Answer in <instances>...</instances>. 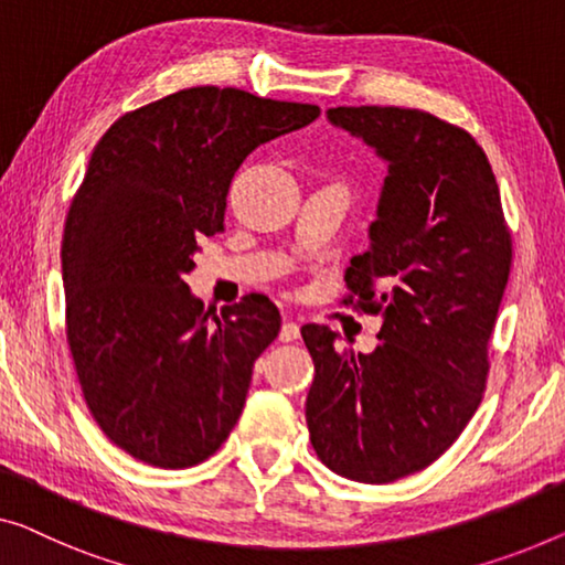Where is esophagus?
Instances as JSON below:
<instances>
[{
  "instance_id": "1",
  "label": "esophagus",
  "mask_w": 565,
  "mask_h": 565,
  "mask_svg": "<svg viewBox=\"0 0 565 565\" xmlns=\"http://www.w3.org/2000/svg\"><path fill=\"white\" fill-rule=\"evenodd\" d=\"M299 337V324L291 322V319H284L281 324V332H279V340L281 342H294Z\"/></svg>"
}]
</instances>
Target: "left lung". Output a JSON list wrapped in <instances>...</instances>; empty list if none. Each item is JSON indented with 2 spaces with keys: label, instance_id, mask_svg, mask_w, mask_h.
Instances as JSON below:
<instances>
[{
  "label": "left lung",
  "instance_id": "8db88e82",
  "mask_svg": "<svg viewBox=\"0 0 565 565\" xmlns=\"http://www.w3.org/2000/svg\"><path fill=\"white\" fill-rule=\"evenodd\" d=\"M327 116L388 162L370 248L350 260L342 299L383 327L370 355L337 350L327 327H301L315 360L309 439L334 475L388 484L434 465L482 403L512 235L469 131L398 106Z\"/></svg>",
  "mask_w": 565,
  "mask_h": 565
}]
</instances>
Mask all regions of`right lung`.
<instances>
[{
    "mask_svg": "<svg viewBox=\"0 0 565 565\" xmlns=\"http://www.w3.org/2000/svg\"><path fill=\"white\" fill-rule=\"evenodd\" d=\"M317 116L241 88H184L124 114L90 154L63 231L65 334L90 416L134 459L195 467L241 418L281 315L264 294L215 315L184 274L223 231L243 159Z\"/></svg>",
    "mask_w": 565,
    "mask_h": 565,
    "instance_id": "right-lung-1",
    "label": "right lung"
}]
</instances>
